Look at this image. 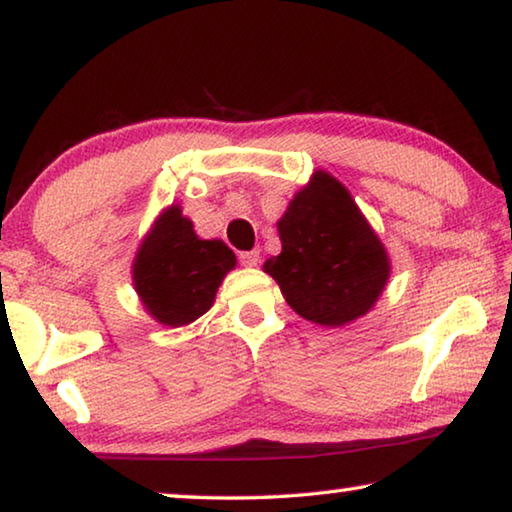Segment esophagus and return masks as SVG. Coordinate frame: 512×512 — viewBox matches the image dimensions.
Here are the masks:
<instances>
[{
	"label": "esophagus",
	"instance_id": "34e87169",
	"mask_svg": "<svg viewBox=\"0 0 512 512\" xmlns=\"http://www.w3.org/2000/svg\"><path fill=\"white\" fill-rule=\"evenodd\" d=\"M258 261H261V251H258V249L242 251V254H240V263L247 265V267H256Z\"/></svg>",
	"mask_w": 512,
	"mask_h": 512
}]
</instances>
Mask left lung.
I'll list each match as a JSON object with an SVG mask.
<instances>
[{
  "label": "left lung",
  "instance_id": "left-lung-1",
  "mask_svg": "<svg viewBox=\"0 0 512 512\" xmlns=\"http://www.w3.org/2000/svg\"><path fill=\"white\" fill-rule=\"evenodd\" d=\"M281 254L263 270L304 320L345 326L376 304L390 276V258L349 190L317 170L279 222Z\"/></svg>",
  "mask_w": 512,
  "mask_h": 512
}]
</instances>
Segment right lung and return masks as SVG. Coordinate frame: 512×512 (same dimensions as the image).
<instances>
[{"mask_svg":"<svg viewBox=\"0 0 512 512\" xmlns=\"http://www.w3.org/2000/svg\"><path fill=\"white\" fill-rule=\"evenodd\" d=\"M236 254L222 240H201L181 206L158 215L133 261V286L147 313L165 326H186L213 306Z\"/></svg>","mask_w":512,"mask_h":512,"instance_id":"obj_1","label":"right lung"}]
</instances>
